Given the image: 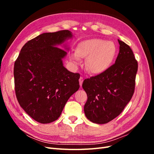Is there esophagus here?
<instances>
[{
    "instance_id": "esophagus-1",
    "label": "esophagus",
    "mask_w": 154,
    "mask_h": 154,
    "mask_svg": "<svg viewBox=\"0 0 154 154\" xmlns=\"http://www.w3.org/2000/svg\"><path fill=\"white\" fill-rule=\"evenodd\" d=\"M79 82H80V86L82 87V83H83V78L82 76H81V77L80 78V79H79Z\"/></svg>"
}]
</instances>
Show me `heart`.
Returning <instances> with one entry per match:
<instances>
[{
  "label": "heart",
  "mask_w": 154,
  "mask_h": 154,
  "mask_svg": "<svg viewBox=\"0 0 154 154\" xmlns=\"http://www.w3.org/2000/svg\"><path fill=\"white\" fill-rule=\"evenodd\" d=\"M117 53V48L112 41L100 38L85 40L77 45L76 53L71 54L74 63L79 64L80 58H87L88 71L97 74L105 71L112 63Z\"/></svg>",
  "instance_id": "obj_1"
}]
</instances>
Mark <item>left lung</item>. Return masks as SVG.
I'll return each instance as SVG.
<instances>
[{
    "label": "left lung",
    "instance_id": "8db88e82",
    "mask_svg": "<svg viewBox=\"0 0 154 154\" xmlns=\"http://www.w3.org/2000/svg\"><path fill=\"white\" fill-rule=\"evenodd\" d=\"M118 42L119 52L115 63L83 83L87 94L85 114L92 123L105 124L116 118L134 94L137 62L130 46L119 40Z\"/></svg>",
    "mask_w": 154,
    "mask_h": 154
}]
</instances>
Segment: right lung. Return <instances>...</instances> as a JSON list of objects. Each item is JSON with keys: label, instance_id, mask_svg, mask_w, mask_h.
<instances>
[{"label": "right lung", "instance_id": "obj_1", "mask_svg": "<svg viewBox=\"0 0 154 154\" xmlns=\"http://www.w3.org/2000/svg\"><path fill=\"white\" fill-rule=\"evenodd\" d=\"M72 37L69 30L41 34L26 43L15 62L17 100L37 122L57 120L69 97L80 88V74L64 67L62 59L67 52L58 48Z\"/></svg>", "mask_w": 154, "mask_h": 154}]
</instances>
